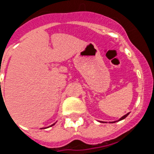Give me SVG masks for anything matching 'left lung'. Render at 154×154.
Returning a JSON list of instances; mask_svg holds the SVG:
<instances>
[{"instance_id":"8db88e82","label":"left lung","mask_w":154,"mask_h":154,"mask_svg":"<svg viewBox=\"0 0 154 154\" xmlns=\"http://www.w3.org/2000/svg\"><path fill=\"white\" fill-rule=\"evenodd\" d=\"M129 114H130V112H128L127 114H126V115H124L123 116H122V117L120 118V119H119V120H117V121H114V122H110V123H116V122H118V121H120V120H123V119H124L126 117V116H127L128 115H129Z\"/></svg>"}]
</instances>
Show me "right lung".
Segmentation results:
<instances>
[{
	"label": "right lung",
	"instance_id": "right-lung-1",
	"mask_svg": "<svg viewBox=\"0 0 154 154\" xmlns=\"http://www.w3.org/2000/svg\"><path fill=\"white\" fill-rule=\"evenodd\" d=\"M55 123H53V124L52 125H51V126H54V125H55ZM48 127H49V126H48Z\"/></svg>",
	"mask_w": 154,
	"mask_h": 154
}]
</instances>
